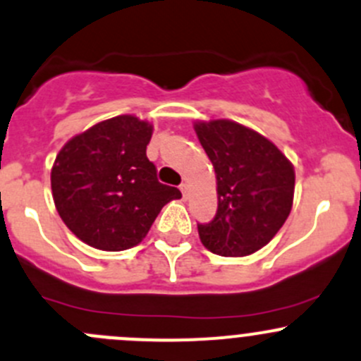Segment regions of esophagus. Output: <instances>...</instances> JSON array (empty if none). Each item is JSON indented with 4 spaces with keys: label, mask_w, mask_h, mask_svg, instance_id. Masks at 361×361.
I'll list each match as a JSON object with an SVG mask.
<instances>
[{
    "label": "esophagus",
    "mask_w": 361,
    "mask_h": 361,
    "mask_svg": "<svg viewBox=\"0 0 361 361\" xmlns=\"http://www.w3.org/2000/svg\"><path fill=\"white\" fill-rule=\"evenodd\" d=\"M180 190H181V194H183V199H187L188 197V185L187 183H181L180 185Z\"/></svg>",
    "instance_id": "34e87169"
}]
</instances>
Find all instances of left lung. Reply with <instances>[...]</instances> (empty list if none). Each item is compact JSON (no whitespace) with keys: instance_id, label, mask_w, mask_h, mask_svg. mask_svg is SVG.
<instances>
[{"instance_id":"1","label":"left lung","mask_w":361,"mask_h":361,"mask_svg":"<svg viewBox=\"0 0 361 361\" xmlns=\"http://www.w3.org/2000/svg\"><path fill=\"white\" fill-rule=\"evenodd\" d=\"M195 134L215 167L219 194L213 220L197 224L202 245L226 257L259 250L291 212V162L274 142L234 121L195 123Z\"/></svg>"}]
</instances>
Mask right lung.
<instances>
[{
    "instance_id": "right-lung-1",
    "label": "right lung",
    "mask_w": 361,
    "mask_h": 361,
    "mask_svg": "<svg viewBox=\"0 0 361 361\" xmlns=\"http://www.w3.org/2000/svg\"><path fill=\"white\" fill-rule=\"evenodd\" d=\"M152 125L116 116L70 139L51 173L52 197L65 226L100 250H127L148 234L160 209L180 199L160 183L146 157Z\"/></svg>"
}]
</instances>
